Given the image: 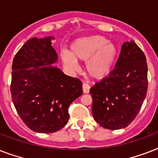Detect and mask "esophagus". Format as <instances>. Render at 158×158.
Instances as JSON below:
<instances>
[{
	"instance_id": "34e87169",
	"label": "esophagus",
	"mask_w": 158,
	"mask_h": 158,
	"mask_svg": "<svg viewBox=\"0 0 158 158\" xmlns=\"http://www.w3.org/2000/svg\"><path fill=\"white\" fill-rule=\"evenodd\" d=\"M89 89H90L89 84H87V83H84V84H83V91H84V94H88V93H89Z\"/></svg>"
}]
</instances>
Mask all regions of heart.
<instances>
[{
    "instance_id": "1",
    "label": "heart",
    "mask_w": 158,
    "mask_h": 158,
    "mask_svg": "<svg viewBox=\"0 0 158 158\" xmlns=\"http://www.w3.org/2000/svg\"><path fill=\"white\" fill-rule=\"evenodd\" d=\"M117 56L113 43L103 36L79 38L70 47V52L62 51V61L69 69H78L77 60H86L87 71L95 78H101L110 71Z\"/></svg>"
}]
</instances>
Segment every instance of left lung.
Returning a JSON list of instances; mask_svg holds the SVG:
<instances>
[{"label":"left lung","instance_id":"left-lung-1","mask_svg":"<svg viewBox=\"0 0 158 158\" xmlns=\"http://www.w3.org/2000/svg\"><path fill=\"white\" fill-rule=\"evenodd\" d=\"M148 90V65L143 51L134 42L121 47L115 69L90 89L93 115L102 127L120 130L137 116Z\"/></svg>","mask_w":158,"mask_h":158}]
</instances>
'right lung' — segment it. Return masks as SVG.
<instances>
[{"instance_id":"add662e5","label":"right lung","mask_w":158,"mask_h":158,"mask_svg":"<svg viewBox=\"0 0 158 158\" xmlns=\"http://www.w3.org/2000/svg\"><path fill=\"white\" fill-rule=\"evenodd\" d=\"M53 38L28 40L12 64V102L23 123L38 133H53L64 127L69 105L83 94L79 79L52 64L58 58L52 46Z\"/></svg>"}]
</instances>
